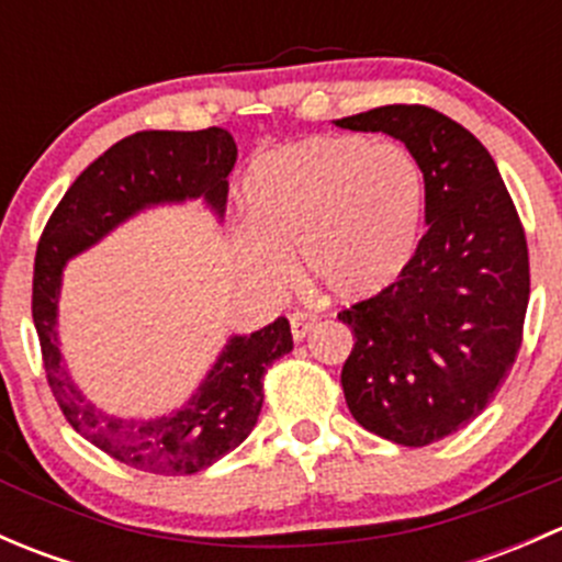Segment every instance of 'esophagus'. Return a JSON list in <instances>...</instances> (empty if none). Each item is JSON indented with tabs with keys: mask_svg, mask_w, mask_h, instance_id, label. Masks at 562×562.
Masks as SVG:
<instances>
[{
	"mask_svg": "<svg viewBox=\"0 0 562 562\" xmlns=\"http://www.w3.org/2000/svg\"><path fill=\"white\" fill-rule=\"evenodd\" d=\"M317 326V315L313 313H293L291 315V331L296 342H302L310 331Z\"/></svg>",
	"mask_w": 562,
	"mask_h": 562,
	"instance_id": "34e87169",
	"label": "esophagus"
}]
</instances>
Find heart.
Returning a JSON list of instances; mask_svg holds the SVG:
<instances>
[{
    "label": "heart",
    "mask_w": 562,
    "mask_h": 562,
    "mask_svg": "<svg viewBox=\"0 0 562 562\" xmlns=\"http://www.w3.org/2000/svg\"><path fill=\"white\" fill-rule=\"evenodd\" d=\"M247 225L236 234L241 271L280 288L288 252L337 302L386 291L416 249L424 173L400 144L364 135H310L258 157L241 187Z\"/></svg>",
    "instance_id": "heart-1"
}]
</instances>
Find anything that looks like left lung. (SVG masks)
<instances>
[{
  "label": "left lung",
  "instance_id": "1",
  "mask_svg": "<svg viewBox=\"0 0 562 562\" xmlns=\"http://www.w3.org/2000/svg\"><path fill=\"white\" fill-rule=\"evenodd\" d=\"M337 127L402 140L424 173L427 234L396 282L339 313L353 328L342 391L356 422L391 443L443 440L506 381L530 296L527 241L490 151L427 105H383Z\"/></svg>",
  "mask_w": 562,
  "mask_h": 562
}]
</instances>
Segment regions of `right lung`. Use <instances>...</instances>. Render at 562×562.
Returning <instances> with one entry per match:
<instances>
[{"mask_svg":"<svg viewBox=\"0 0 562 562\" xmlns=\"http://www.w3.org/2000/svg\"><path fill=\"white\" fill-rule=\"evenodd\" d=\"M234 135L223 127L176 133L144 130L113 144L87 168L50 214L35 255L32 317L48 386L78 435L108 457L157 475H192L234 451L252 432L263 405V372L291 353V323L236 334L217 356L195 394L168 416L116 418L100 411L72 383L59 350V291L67 260L98 245L130 217L162 203L203 198L223 220Z\"/></svg>","mask_w":562,"mask_h":562,"instance_id":"1","label":"right lung"}]
</instances>
